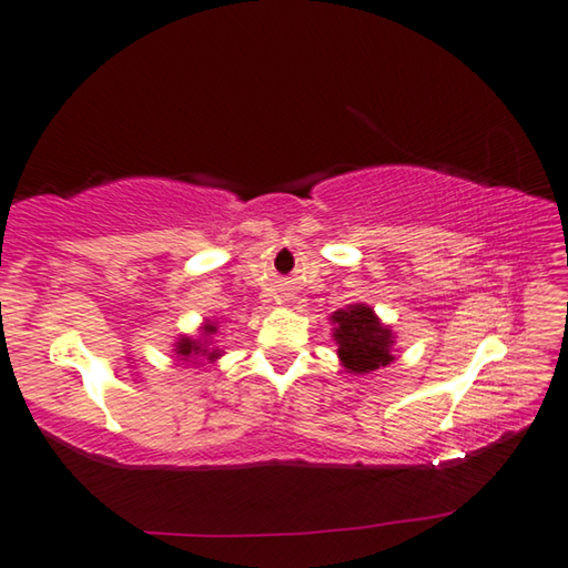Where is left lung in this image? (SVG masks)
<instances>
[{
	"instance_id": "8db88e82",
	"label": "left lung",
	"mask_w": 568,
	"mask_h": 568,
	"mask_svg": "<svg viewBox=\"0 0 568 568\" xmlns=\"http://www.w3.org/2000/svg\"><path fill=\"white\" fill-rule=\"evenodd\" d=\"M332 324L339 362L355 375L379 369L395 359L393 329L385 327L367 304H349L347 310L334 312Z\"/></svg>"
}]
</instances>
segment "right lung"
I'll use <instances>...</instances> for the list:
<instances>
[{"instance_id": "1", "label": "right lung", "mask_w": 568, "mask_h": 568, "mask_svg": "<svg viewBox=\"0 0 568 568\" xmlns=\"http://www.w3.org/2000/svg\"><path fill=\"white\" fill-rule=\"evenodd\" d=\"M216 324L213 322H206L201 327V337L199 339H191V337H181L179 342H175V355H179L183 362H193L196 365L199 357H206L209 362L219 359L221 352L216 347H211V334H216Z\"/></svg>"}]
</instances>
